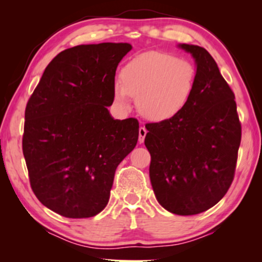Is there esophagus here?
<instances>
[{
    "label": "esophagus",
    "mask_w": 262,
    "mask_h": 262,
    "mask_svg": "<svg viewBox=\"0 0 262 262\" xmlns=\"http://www.w3.org/2000/svg\"><path fill=\"white\" fill-rule=\"evenodd\" d=\"M146 134H148V130H146V128H145L144 126H141V127H139V131H138V136H139L138 142H139V143H143V142H144V138H145Z\"/></svg>",
    "instance_id": "34e87169"
}]
</instances>
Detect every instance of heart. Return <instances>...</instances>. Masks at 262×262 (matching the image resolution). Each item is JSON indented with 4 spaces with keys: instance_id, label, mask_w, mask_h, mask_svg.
<instances>
[{
    "instance_id": "heart-1",
    "label": "heart",
    "mask_w": 262,
    "mask_h": 262,
    "mask_svg": "<svg viewBox=\"0 0 262 262\" xmlns=\"http://www.w3.org/2000/svg\"><path fill=\"white\" fill-rule=\"evenodd\" d=\"M193 63L170 53L149 51L134 57L123 67L120 80L114 82L113 98L128 107L134 96L142 116L152 121H167L186 108L196 87Z\"/></svg>"
}]
</instances>
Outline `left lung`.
Instances as JSON below:
<instances>
[{"label": "left lung", "instance_id": "1", "mask_svg": "<svg viewBox=\"0 0 262 262\" xmlns=\"http://www.w3.org/2000/svg\"><path fill=\"white\" fill-rule=\"evenodd\" d=\"M194 58L196 87L173 119L146 125L150 181L160 205L180 216L198 214L220 202L234 180L241 143L235 95L212 56L179 44Z\"/></svg>", "mask_w": 262, "mask_h": 262}]
</instances>
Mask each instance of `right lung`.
Instances as JSON below:
<instances>
[{
	"instance_id": "right-lung-1",
	"label": "right lung",
	"mask_w": 262,
	"mask_h": 262,
	"mask_svg": "<svg viewBox=\"0 0 262 262\" xmlns=\"http://www.w3.org/2000/svg\"><path fill=\"white\" fill-rule=\"evenodd\" d=\"M131 49L127 42H101L64 50L28 100L23 151L31 187L60 216L101 212L117 167L137 144V119H114L107 110L117 67Z\"/></svg>"
}]
</instances>
